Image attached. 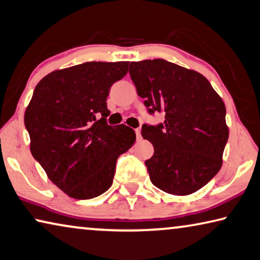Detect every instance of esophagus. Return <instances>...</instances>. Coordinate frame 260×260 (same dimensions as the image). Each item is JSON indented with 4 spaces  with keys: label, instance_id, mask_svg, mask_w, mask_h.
<instances>
[{
    "label": "esophagus",
    "instance_id": "1",
    "mask_svg": "<svg viewBox=\"0 0 260 260\" xmlns=\"http://www.w3.org/2000/svg\"><path fill=\"white\" fill-rule=\"evenodd\" d=\"M135 134H137V139L138 140H141V131H140L139 128L135 129Z\"/></svg>",
    "mask_w": 260,
    "mask_h": 260
}]
</instances>
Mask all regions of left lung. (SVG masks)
Wrapping results in <instances>:
<instances>
[{
    "label": "left lung",
    "instance_id": "obj_1",
    "mask_svg": "<svg viewBox=\"0 0 260 260\" xmlns=\"http://www.w3.org/2000/svg\"><path fill=\"white\" fill-rule=\"evenodd\" d=\"M129 75L148 112L164 114L163 123L142 125L154 146L145 162L151 183L175 196L200 189L221 169L229 138L222 98L200 73L163 59L131 62Z\"/></svg>",
    "mask_w": 260,
    "mask_h": 260
}]
</instances>
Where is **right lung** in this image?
<instances>
[{"label":"right lung","mask_w":260,"mask_h":260,"mask_svg":"<svg viewBox=\"0 0 260 260\" xmlns=\"http://www.w3.org/2000/svg\"><path fill=\"white\" fill-rule=\"evenodd\" d=\"M128 61L85 62L52 72L37 84L24 122L36 160L74 199H92L113 183L119 156L134 145V129L108 125L111 85Z\"/></svg>","instance_id":"obj_1"}]
</instances>
